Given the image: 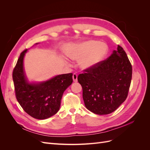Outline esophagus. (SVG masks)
I'll return each mask as SVG.
<instances>
[{"label": "esophagus", "mask_w": 150, "mask_h": 150, "mask_svg": "<svg viewBox=\"0 0 150 150\" xmlns=\"http://www.w3.org/2000/svg\"><path fill=\"white\" fill-rule=\"evenodd\" d=\"M72 79H73L74 82H77L78 81V75H77V74H73V75H72Z\"/></svg>", "instance_id": "esophagus-1"}]
</instances>
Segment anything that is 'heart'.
Instances as JSON below:
<instances>
[{
    "mask_svg": "<svg viewBox=\"0 0 150 150\" xmlns=\"http://www.w3.org/2000/svg\"><path fill=\"white\" fill-rule=\"evenodd\" d=\"M108 51L106 44L89 40L77 44L67 51V55L72 60L80 61L79 64L83 69H89L101 62L106 56Z\"/></svg>",
    "mask_w": 150,
    "mask_h": 150,
    "instance_id": "heart-1",
    "label": "heart"
}]
</instances>
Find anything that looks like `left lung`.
Instances as JSON below:
<instances>
[{"label":"left lung","instance_id":"1","mask_svg":"<svg viewBox=\"0 0 150 150\" xmlns=\"http://www.w3.org/2000/svg\"><path fill=\"white\" fill-rule=\"evenodd\" d=\"M78 81L83 88L86 108L99 115L115 111L128 96L132 78V66L120 46L107 59L84 70Z\"/></svg>","mask_w":150,"mask_h":150}]
</instances>
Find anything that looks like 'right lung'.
I'll return each instance as SVG.
<instances>
[{"label":"right lung","instance_id":"add662e5","mask_svg":"<svg viewBox=\"0 0 150 150\" xmlns=\"http://www.w3.org/2000/svg\"><path fill=\"white\" fill-rule=\"evenodd\" d=\"M27 51L21 52L13 70L16 96L29 115L38 120L47 119L59 110L62 94L72 83V73L57 75L43 82L29 83L24 69Z\"/></svg>","mask_w":150,"mask_h":150}]
</instances>
